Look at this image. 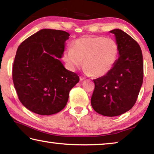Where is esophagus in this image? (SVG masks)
<instances>
[{"label": "esophagus", "mask_w": 154, "mask_h": 154, "mask_svg": "<svg viewBox=\"0 0 154 154\" xmlns=\"http://www.w3.org/2000/svg\"><path fill=\"white\" fill-rule=\"evenodd\" d=\"M86 79V78H85L84 77H83V76H80L79 77V79H80V81H84V80Z\"/></svg>", "instance_id": "34e87169"}]
</instances>
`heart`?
<instances>
[{"label":"heart","instance_id":"obj_1","mask_svg":"<svg viewBox=\"0 0 154 154\" xmlns=\"http://www.w3.org/2000/svg\"><path fill=\"white\" fill-rule=\"evenodd\" d=\"M119 54L118 43L104 36H87L77 38L63 54L71 69L79 68L83 61L85 72L99 77L108 74L116 63Z\"/></svg>","mask_w":154,"mask_h":154}]
</instances>
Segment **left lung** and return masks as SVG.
I'll return each instance as SVG.
<instances>
[{"label": "left lung", "instance_id": "obj_1", "mask_svg": "<svg viewBox=\"0 0 154 154\" xmlns=\"http://www.w3.org/2000/svg\"><path fill=\"white\" fill-rule=\"evenodd\" d=\"M110 32L116 35L120 57L108 74L93 79L95 89L91 105L97 113L113 117L126 113L136 104L143 84L144 69L138 43L121 29Z\"/></svg>", "mask_w": 154, "mask_h": 154}]
</instances>
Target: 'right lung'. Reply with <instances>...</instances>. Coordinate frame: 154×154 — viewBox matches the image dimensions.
<instances>
[{
  "mask_svg": "<svg viewBox=\"0 0 154 154\" xmlns=\"http://www.w3.org/2000/svg\"><path fill=\"white\" fill-rule=\"evenodd\" d=\"M69 36L62 30L41 29L18 48L12 68L14 85L22 104L36 114L61 111L79 81L77 73L66 70L58 59Z\"/></svg>",
  "mask_w": 154,
  "mask_h": 154,
  "instance_id": "add662e5",
  "label": "right lung"
}]
</instances>
